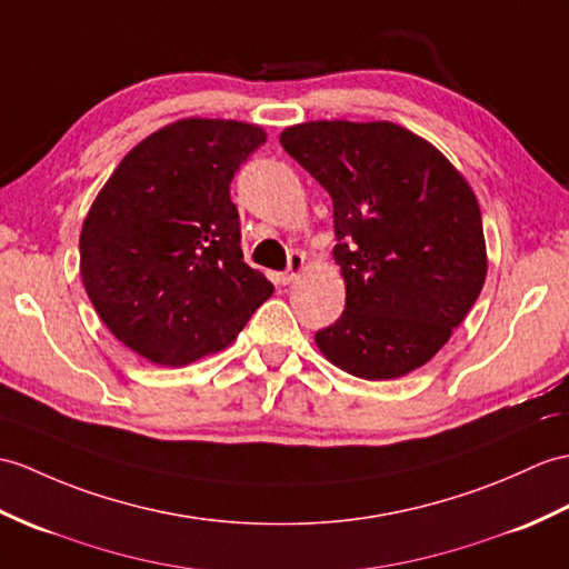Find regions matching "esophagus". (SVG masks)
Masks as SVG:
<instances>
[{"label":"esophagus","instance_id":"obj_1","mask_svg":"<svg viewBox=\"0 0 569 569\" xmlns=\"http://www.w3.org/2000/svg\"><path fill=\"white\" fill-rule=\"evenodd\" d=\"M302 267H306V257H302L300 252H293V254H290V259H288V269H286V273L281 276V281H283V283H293V281L298 279V273L302 271Z\"/></svg>","mask_w":569,"mask_h":569}]
</instances>
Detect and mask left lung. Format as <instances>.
Returning a JSON list of instances; mask_svg holds the SVG:
<instances>
[{
  "mask_svg": "<svg viewBox=\"0 0 569 569\" xmlns=\"http://www.w3.org/2000/svg\"><path fill=\"white\" fill-rule=\"evenodd\" d=\"M281 144L335 206L347 308L315 335L327 361L366 380L431 361L487 276L482 216L466 177L390 121H310L286 128Z\"/></svg>",
  "mask_w": 569,
  "mask_h": 569,
  "instance_id": "left-lung-1",
  "label": "left lung"
}]
</instances>
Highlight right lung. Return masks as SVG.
<instances>
[{
    "label": "right lung",
    "mask_w": 569,
    "mask_h": 569,
    "mask_svg": "<svg viewBox=\"0 0 569 569\" xmlns=\"http://www.w3.org/2000/svg\"><path fill=\"white\" fill-rule=\"evenodd\" d=\"M259 126L181 118L130 150L91 203L79 273L111 335L157 366L230 347L273 293L247 267L230 181Z\"/></svg>",
    "instance_id": "right-lung-1"
}]
</instances>
